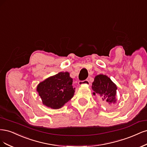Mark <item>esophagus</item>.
Masks as SVG:
<instances>
[{
  "instance_id": "1",
  "label": "esophagus",
  "mask_w": 147,
  "mask_h": 147,
  "mask_svg": "<svg viewBox=\"0 0 147 147\" xmlns=\"http://www.w3.org/2000/svg\"><path fill=\"white\" fill-rule=\"evenodd\" d=\"M78 84L80 86H83V85H87V86H88L90 84V82L88 80H83V81H79Z\"/></svg>"
}]
</instances>
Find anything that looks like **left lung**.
<instances>
[{
    "instance_id": "obj_1",
    "label": "left lung",
    "mask_w": 147,
    "mask_h": 147,
    "mask_svg": "<svg viewBox=\"0 0 147 147\" xmlns=\"http://www.w3.org/2000/svg\"><path fill=\"white\" fill-rule=\"evenodd\" d=\"M92 88L93 94H98L102 101H106L109 105L115 104L117 101V87L106 75L98 74L94 77Z\"/></svg>"
}]
</instances>
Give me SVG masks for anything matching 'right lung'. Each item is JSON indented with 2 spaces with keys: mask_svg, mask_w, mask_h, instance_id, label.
<instances>
[{
  "mask_svg": "<svg viewBox=\"0 0 147 147\" xmlns=\"http://www.w3.org/2000/svg\"><path fill=\"white\" fill-rule=\"evenodd\" d=\"M73 79L68 72H60L38 84L36 92L42 105L53 109H59L71 99L74 94Z\"/></svg>",
  "mask_w": 147,
  "mask_h": 147,
  "instance_id": "add662e5",
  "label": "right lung"
}]
</instances>
